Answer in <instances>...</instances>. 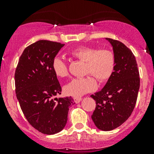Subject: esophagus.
<instances>
[{
    "mask_svg": "<svg viewBox=\"0 0 154 154\" xmlns=\"http://www.w3.org/2000/svg\"><path fill=\"white\" fill-rule=\"evenodd\" d=\"M74 102H75L76 103H80V101H81L82 98H81V97H74Z\"/></svg>",
    "mask_w": 154,
    "mask_h": 154,
    "instance_id": "esophagus-1",
    "label": "esophagus"
}]
</instances>
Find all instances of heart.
Instances as JSON below:
<instances>
[{"label":"heart","mask_w":154,"mask_h":154,"mask_svg":"<svg viewBox=\"0 0 154 154\" xmlns=\"http://www.w3.org/2000/svg\"><path fill=\"white\" fill-rule=\"evenodd\" d=\"M71 55L75 58L86 62V77L73 79L64 88L66 94L73 97H80L88 92H91L97 88V82L94 76L100 83L108 81L113 75L116 66V57L112 51L105 48H98L81 46L73 50ZM52 69L57 77L65 78L69 75L68 65L63 59L55 57L52 62Z\"/></svg>","instance_id":"1"}]
</instances>
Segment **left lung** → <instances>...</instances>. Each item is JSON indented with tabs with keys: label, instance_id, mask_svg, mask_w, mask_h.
I'll return each mask as SVG.
<instances>
[{
	"label": "left lung",
	"instance_id": "obj_1",
	"mask_svg": "<svg viewBox=\"0 0 154 154\" xmlns=\"http://www.w3.org/2000/svg\"><path fill=\"white\" fill-rule=\"evenodd\" d=\"M112 45L116 57L115 72L101 91L91 94L96 107L91 119L98 129L114 130L131 116L140 86L136 57L125 45L106 38Z\"/></svg>",
	"mask_w": 154,
	"mask_h": 154
}]
</instances>
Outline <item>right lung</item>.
<instances>
[{
	"label": "right lung",
	"mask_w": 154,
	"mask_h": 154,
	"mask_svg": "<svg viewBox=\"0 0 154 154\" xmlns=\"http://www.w3.org/2000/svg\"><path fill=\"white\" fill-rule=\"evenodd\" d=\"M65 44L39 40L27 46L15 72L16 97L24 116L42 133L61 131L68 120L72 97H54L62 88L52 69V62Z\"/></svg>",
	"instance_id": "obj_1"
}]
</instances>
